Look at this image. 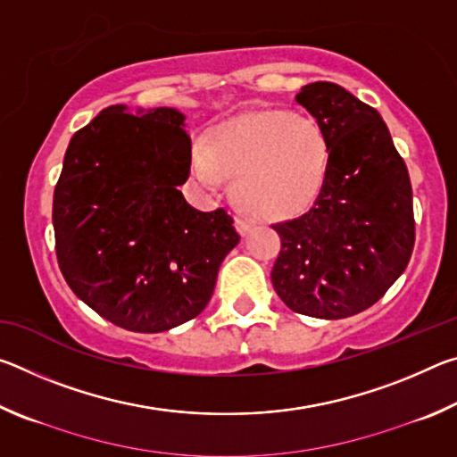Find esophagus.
<instances>
[{
    "label": "esophagus",
    "mask_w": 457,
    "mask_h": 457,
    "mask_svg": "<svg viewBox=\"0 0 457 457\" xmlns=\"http://www.w3.org/2000/svg\"><path fill=\"white\" fill-rule=\"evenodd\" d=\"M236 228H237L239 234L247 236L253 229V221L247 220V218H236Z\"/></svg>",
    "instance_id": "obj_1"
}]
</instances>
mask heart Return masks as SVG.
<instances>
[{
	"instance_id": "heart-1",
	"label": "heart",
	"mask_w": 457,
	"mask_h": 457,
	"mask_svg": "<svg viewBox=\"0 0 457 457\" xmlns=\"http://www.w3.org/2000/svg\"><path fill=\"white\" fill-rule=\"evenodd\" d=\"M332 143L319 120L292 111H253L207 130L191 159L204 183L231 179V199L260 220L306 213L327 187Z\"/></svg>"
}]
</instances>
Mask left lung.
<instances>
[{"label": "left lung", "mask_w": 457, "mask_h": 457, "mask_svg": "<svg viewBox=\"0 0 457 457\" xmlns=\"http://www.w3.org/2000/svg\"><path fill=\"white\" fill-rule=\"evenodd\" d=\"M296 103L328 133L332 169L311 212L274 226L282 250L272 284L290 311L338 320L373 306L405 272L411 181L373 106L335 82L306 84Z\"/></svg>", "instance_id": "obj_1"}]
</instances>
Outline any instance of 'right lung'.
I'll return each instance as SVG.
<instances>
[{
    "label": "right lung",
    "mask_w": 457,
    "mask_h": 457,
    "mask_svg": "<svg viewBox=\"0 0 457 457\" xmlns=\"http://www.w3.org/2000/svg\"><path fill=\"white\" fill-rule=\"evenodd\" d=\"M177 108L114 104L74 133L54 189L56 256L84 304L120 328L163 332L210 303L239 242L226 210L199 212L177 185L191 141Z\"/></svg>",
    "instance_id": "right-lung-1"
}]
</instances>
